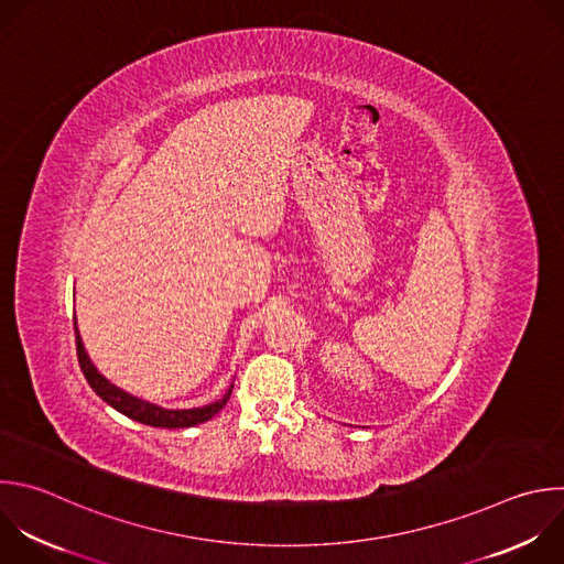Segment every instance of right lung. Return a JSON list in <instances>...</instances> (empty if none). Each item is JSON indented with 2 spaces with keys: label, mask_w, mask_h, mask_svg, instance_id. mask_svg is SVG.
<instances>
[{
  "label": "right lung",
  "mask_w": 564,
  "mask_h": 564,
  "mask_svg": "<svg viewBox=\"0 0 564 564\" xmlns=\"http://www.w3.org/2000/svg\"><path fill=\"white\" fill-rule=\"evenodd\" d=\"M75 336H77V356H79V365H82V371L84 377L88 381V386L93 388V392L106 401L110 408H115L119 414L137 421V423H143V425H150V427H163V430H183V427H195V425H202L206 421H210L230 399L232 394V386L230 390L224 394V399L215 401V403H208L204 408H191V410H165L161 405H154L150 401H143V399H137L128 392H123L121 388H117L115 383H110L104 373L95 367V362L90 360L86 347H84V340H82V334L77 329V321H75Z\"/></svg>",
  "instance_id": "obj_1"
}]
</instances>
